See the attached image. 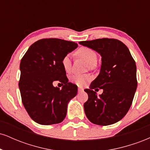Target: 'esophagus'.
I'll use <instances>...</instances> for the list:
<instances>
[{
    "instance_id": "34e87169",
    "label": "esophagus",
    "mask_w": 150,
    "mask_h": 150,
    "mask_svg": "<svg viewBox=\"0 0 150 150\" xmlns=\"http://www.w3.org/2000/svg\"><path fill=\"white\" fill-rule=\"evenodd\" d=\"M84 90V89L82 88V87H78V92H82V91Z\"/></svg>"
}]
</instances>
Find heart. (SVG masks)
<instances>
[{
  "mask_svg": "<svg viewBox=\"0 0 150 150\" xmlns=\"http://www.w3.org/2000/svg\"><path fill=\"white\" fill-rule=\"evenodd\" d=\"M77 54L79 57L82 58L85 61V63L89 65H92L96 63L97 60V53L94 52L92 49H89L87 47H81L77 51ZM62 66L65 71L70 72L71 70L72 62L71 56L70 54L65 55L61 61ZM91 79V77L88 75H80V74H75L70 77L72 82H75L79 86L85 85L87 82Z\"/></svg>",
  "mask_w": 150,
  "mask_h": 150,
  "instance_id": "b5f03b06",
  "label": "heart"
}]
</instances>
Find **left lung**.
I'll return each mask as SVG.
<instances>
[{
	"label": "left lung",
	"mask_w": 150,
	"mask_h": 150,
	"mask_svg": "<svg viewBox=\"0 0 150 150\" xmlns=\"http://www.w3.org/2000/svg\"><path fill=\"white\" fill-rule=\"evenodd\" d=\"M79 44L100 54L99 75L85 91L88 100L84 104L86 116L96 125H108L119 121L128 113L137 89L136 65L130 51L119 40L94 39ZM103 89L99 96L93 89Z\"/></svg>",
	"instance_id": "obj_1"
}]
</instances>
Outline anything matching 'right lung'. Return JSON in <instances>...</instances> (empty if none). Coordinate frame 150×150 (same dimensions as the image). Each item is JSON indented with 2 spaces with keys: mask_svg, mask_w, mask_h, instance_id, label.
I'll use <instances>...</instances> for the list:
<instances>
[{
  "mask_svg": "<svg viewBox=\"0 0 150 150\" xmlns=\"http://www.w3.org/2000/svg\"><path fill=\"white\" fill-rule=\"evenodd\" d=\"M77 46L76 43L62 39H40L22 58L19 88L22 104L36 123L57 124L66 116L68 104L77 95V87L68 82L61 61ZM55 81L64 85L61 89L54 87Z\"/></svg>",
  "mask_w": 150,
  "mask_h": 150,
  "instance_id": "1",
  "label": "right lung"
}]
</instances>
